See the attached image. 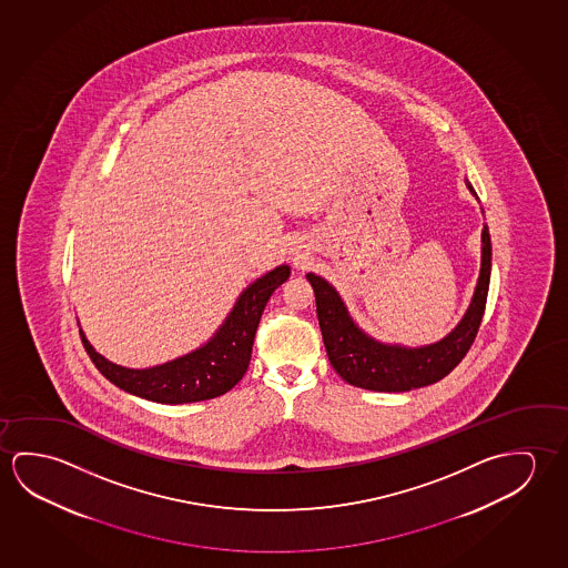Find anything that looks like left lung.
<instances>
[{"label":"left lung","mask_w":568,"mask_h":568,"mask_svg":"<svg viewBox=\"0 0 568 568\" xmlns=\"http://www.w3.org/2000/svg\"><path fill=\"white\" fill-rule=\"evenodd\" d=\"M466 185L476 195L468 180ZM489 274L491 239L486 225L481 231V271L468 312L452 334L424 347H400L375 342L353 322L332 284L312 272L306 278L314 288L325 352L337 375L353 387L378 393H405L440 381L466 357L486 312Z\"/></svg>","instance_id":"obj_1"}]
</instances>
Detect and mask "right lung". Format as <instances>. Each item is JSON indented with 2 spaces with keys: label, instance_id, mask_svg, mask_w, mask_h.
Segmentation results:
<instances>
[{
  "label": "right lung",
  "instance_id": "right-lung-1",
  "mask_svg": "<svg viewBox=\"0 0 568 568\" xmlns=\"http://www.w3.org/2000/svg\"><path fill=\"white\" fill-rule=\"evenodd\" d=\"M290 276V266L264 274L236 300L225 324L195 352L150 369H128L94 352L81 332L82 345L97 369L130 395L162 405H185L225 395L243 378L253 353L254 334L272 292Z\"/></svg>",
  "mask_w": 568,
  "mask_h": 568
}]
</instances>
